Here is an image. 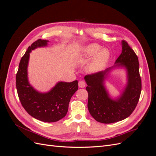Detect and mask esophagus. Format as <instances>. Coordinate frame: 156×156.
Instances as JSON below:
<instances>
[{"mask_svg":"<svg viewBox=\"0 0 156 156\" xmlns=\"http://www.w3.org/2000/svg\"><path fill=\"white\" fill-rule=\"evenodd\" d=\"M79 88H84L85 87V85H86V84H85V83H84L83 81H80L79 82Z\"/></svg>","mask_w":156,"mask_h":156,"instance_id":"esophagus-1","label":"esophagus"}]
</instances>
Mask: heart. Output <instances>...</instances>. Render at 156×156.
<instances>
[{"mask_svg": "<svg viewBox=\"0 0 156 156\" xmlns=\"http://www.w3.org/2000/svg\"><path fill=\"white\" fill-rule=\"evenodd\" d=\"M101 49V47L96 44H89L81 49V55L78 62L85 64L92 60L88 66V70L91 73H97L104 68L108 59L109 51L107 49Z\"/></svg>", "mask_w": 156, "mask_h": 156, "instance_id": "b5f03b06", "label": "heart"}]
</instances>
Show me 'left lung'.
Segmentation results:
<instances>
[{"instance_id": "obj_1", "label": "left lung", "mask_w": 156, "mask_h": 156, "mask_svg": "<svg viewBox=\"0 0 156 156\" xmlns=\"http://www.w3.org/2000/svg\"><path fill=\"white\" fill-rule=\"evenodd\" d=\"M122 50L112 67L84 77L88 94V108L96 121L111 124L128 117L137 105L141 92V79L137 56L127 42H121ZM125 69L127 83L121 95L112 98L105 85L108 74L115 68Z\"/></svg>"}]
</instances>
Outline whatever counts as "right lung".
Segmentation results:
<instances>
[{
	"mask_svg": "<svg viewBox=\"0 0 156 156\" xmlns=\"http://www.w3.org/2000/svg\"><path fill=\"white\" fill-rule=\"evenodd\" d=\"M48 40L39 39L29 47L21 59L16 74V88L22 106L34 119L55 122L66 115L71 98L78 90V81L58 82L47 92L36 90L28 79L30 53L37 48L46 47Z\"/></svg>",
	"mask_w": 156,
	"mask_h": 156,
	"instance_id": "right-lung-1",
	"label": "right lung"
}]
</instances>
